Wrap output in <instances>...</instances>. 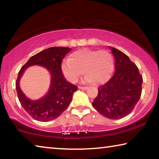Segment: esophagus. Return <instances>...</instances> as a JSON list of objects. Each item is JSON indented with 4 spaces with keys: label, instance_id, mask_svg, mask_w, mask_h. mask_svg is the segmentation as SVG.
<instances>
[{
    "label": "esophagus",
    "instance_id": "esophagus-1",
    "mask_svg": "<svg viewBox=\"0 0 159 159\" xmlns=\"http://www.w3.org/2000/svg\"><path fill=\"white\" fill-rule=\"evenodd\" d=\"M79 89L85 90L88 89V87H86V86H79Z\"/></svg>",
    "mask_w": 159,
    "mask_h": 159
}]
</instances>
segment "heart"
<instances>
[{
	"instance_id": "1",
	"label": "heart",
	"mask_w": 159,
	"mask_h": 159,
	"mask_svg": "<svg viewBox=\"0 0 159 159\" xmlns=\"http://www.w3.org/2000/svg\"><path fill=\"white\" fill-rule=\"evenodd\" d=\"M114 65V58L108 51L85 48L72 53L61 64V69L64 77L71 83H76L83 71L85 82L99 84L109 79Z\"/></svg>"
}]
</instances>
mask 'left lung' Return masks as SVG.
<instances>
[{"label":"left lung","instance_id":"8db88e82","mask_svg":"<svg viewBox=\"0 0 159 159\" xmlns=\"http://www.w3.org/2000/svg\"><path fill=\"white\" fill-rule=\"evenodd\" d=\"M115 58V72L105 84L98 88L93 107L109 119H120L133 111L142 94V76L138 66L125 54L109 47Z\"/></svg>","mask_w":159,"mask_h":159}]
</instances>
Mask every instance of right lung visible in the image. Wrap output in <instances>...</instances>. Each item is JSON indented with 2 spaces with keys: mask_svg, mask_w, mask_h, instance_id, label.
Instances as JSON below:
<instances>
[{
  "mask_svg": "<svg viewBox=\"0 0 159 159\" xmlns=\"http://www.w3.org/2000/svg\"><path fill=\"white\" fill-rule=\"evenodd\" d=\"M71 50L69 48L52 47L32 56L21 67L16 80L18 99L26 111L35 120L48 122L55 119L68 108L72 96L78 87L67 82L64 79L61 66L62 60ZM33 65L46 68L51 74V83L48 93L38 101H31L26 98L19 87V80L26 68Z\"/></svg>",
  "mask_w": 159,
  "mask_h": 159,
  "instance_id": "add662e5",
  "label": "right lung"
}]
</instances>
